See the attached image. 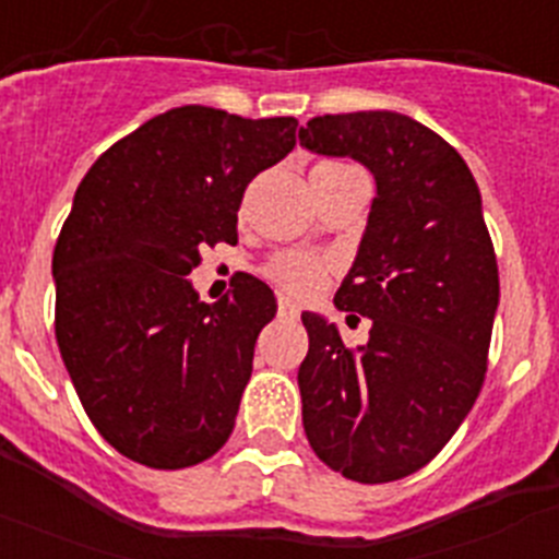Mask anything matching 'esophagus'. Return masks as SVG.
Masks as SVG:
<instances>
[{
  "mask_svg": "<svg viewBox=\"0 0 559 559\" xmlns=\"http://www.w3.org/2000/svg\"><path fill=\"white\" fill-rule=\"evenodd\" d=\"M280 316L294 322V319H299V308L294 302H288V299H280Z\"/></svg>",
  "mask_w": 559,
  "mask_h": 559,
  "instance_id": "esophagus-1",
  "label": "esophagus"
}]
</instances>
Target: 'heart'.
Returning a JSON list of instances; mask_svg holds the SVG:
<instances>
[{
	"instance_id": "heart-1",
	"label": "heart",
	"mask_w": 559,
	"mask_h": 559,
	"mask_svg": "<svg viewBox=\"0 0 559 559\" xmlns=\"http://www.w3.org/2000/svg\"><path fill=\"white\" fill-rule=\"evenodd\" d=\"M322 170H344L349 165H338V162H328V165H319ZM263 274L269 276V283L276 285L283 294L296 296V299H305V296L316 294L319 285L324 283L328 276V265L313 254H305V251H280L265 263Z\"/></svg>"
}]
</instances>
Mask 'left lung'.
<instances>
[{"instance_id":"obj_1","label":"left lung","mask_w":559,"mask_h":559,"mask_svg":"<svg viewBox=\"0 0 559 559\" xmlns=\"http://www.w3.org/2000/svg\"><path fill=\"white\" fill-rule=\"evenodd\" d=\"M302 147L374 176L358 257L335 308L372 319L349 349L302 313V426L328 467L383 484L426 467L476 403L498 310V263L471 167L439 133L397 111L324 114Z\"/></svg>"}]
</instances>
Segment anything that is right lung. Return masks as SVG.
I'll return each mask as SVG.
<instances>
[{
	"mask_svg": "<svg viewBox=\"0 0 559 559\" xmlns=\"http://www.w3.org/2000/svg\"><path fill=\"white\" fill-rule=\"evenodd\" d=\"M296 126L170 108L78 187L52 254L56 338L88 419L131 462L192 467L235 428L274 290L246 274L206 305L187 274L204 246L237 243L246 187L294 151Z\"/></svg>",
	"mask_w": 559,
	"mask_h": 559,
	"instance_id": "add662e5",
	"label": "right lung"
}]
</instances>
